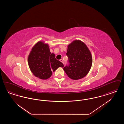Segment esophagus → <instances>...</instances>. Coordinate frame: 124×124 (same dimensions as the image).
Wrapping results in <instances>:
<instances>
[{
	"mask_svg": "<svg viewBox=\"0 0 124 124\" xmlns=\"http://www.w3.org/2000/svg\"><path fill=\"white\" fill-rule=\"evenodd\" d=\"M60 62H61L63 64H64V62H63V59H60Z\"/></svg>",
	"mask_w": 124,
	"mask_h": 124,
	"instance_id": "1",
	"label": "esophagus"
}]
</instances>
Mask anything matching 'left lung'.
I'll use <instances>...</instances> for the list:
<instances>
[{"label":"left lung","mask_w":124,"mask_h":124,"mask_svg":"<svg viewBox=\"0 0 124 124\" xmlns=\"http://www.w3.org/2000/svg\"><path fill=\"white\" fill-rule=\"evenodd\" d=\"M66 55L69 65L63 69L70 78L78 80L85 77L93 63V58L86 45L80 40H75L67 46Z\"/></svg>","instance_id":"8db88e82"}]
</instances>
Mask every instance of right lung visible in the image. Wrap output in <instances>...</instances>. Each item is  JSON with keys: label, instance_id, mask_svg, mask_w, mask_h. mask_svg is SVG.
<instances>
[{"label": "right lung", "instance_id": "1", "mask_svg": "<svg viewBox=\"0 0 124 124\" xmlns=\"http://www.w3.org/2000/svg\"><path fill=\"white\" fill-rule=\"evenodd\" d=\"M28 64L33 74L38 78L46 80L50 78L52 71L64 65L51 53L48 44L42 41L38 42L32 48L28 57Z\"/></svg>", "mask_w": 124, "mask_h": 124}]
</instances>
